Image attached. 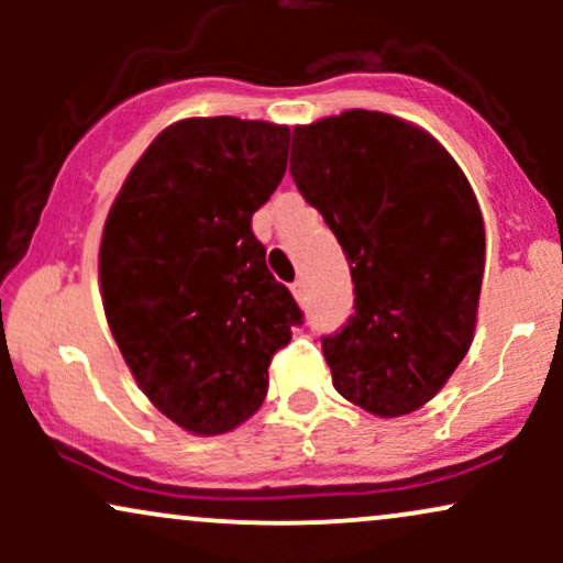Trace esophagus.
<instances>
[{
    "instance_id": "34e87169",
    "label": "esophagus",
    "mask_w": 563,
    "mask_h": 563,
    "mask_svg": "<svg viewBox=\"0 0 563 563\" xmlns=\"http://www.w3.org/2000/svg\"><path fill=\"white\" fill-rule=\"evenodd\" d=\"M290 290H294L296 301H299V303H303V299H307V296H303V280H296L294 286H290Z\"/></svg>"
}]
</instances>
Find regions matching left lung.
<instances>
[{
	"mask_svg": "<svg viewBox=\"0 0 563 563\" xmlns=\"http://www.w3.org/2000/svg\"><path fill=\"white\" fill-rule=\"evenodd\" d=\"M290 177L344 249L354 314L322 339L341 397L378 418L434 399L474 341L484 219L421 126L378 111L294 126Z\"/></svg>",
	"mask_w": 563,
	"mask_h": 563,
	"instance_id": "1",
	"label": "left lung"
}]
</instances>
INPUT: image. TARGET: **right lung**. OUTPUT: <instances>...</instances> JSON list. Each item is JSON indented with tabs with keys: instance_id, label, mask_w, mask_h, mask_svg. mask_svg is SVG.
Listing matches in <instances>:
<instances>
[{
	"instance_id": "add662e5",
	"label": "right lung",
	"mask_w": 563,
	"mask_h": 563,
	"mask_svg": "<svg viewBox=\"0 0 563 563\" xmlns=\"http://www.w3.org/2000/svg\"><path fill=\"white\" fill-rule=\"evenodd\" d=\"M290 129L183 119L147 145L100 241L108 325L145 397L217 437L267 397L269 360L301 309L264 262L251 217L286 174Z\"/></svg>"
}]
</instances>
